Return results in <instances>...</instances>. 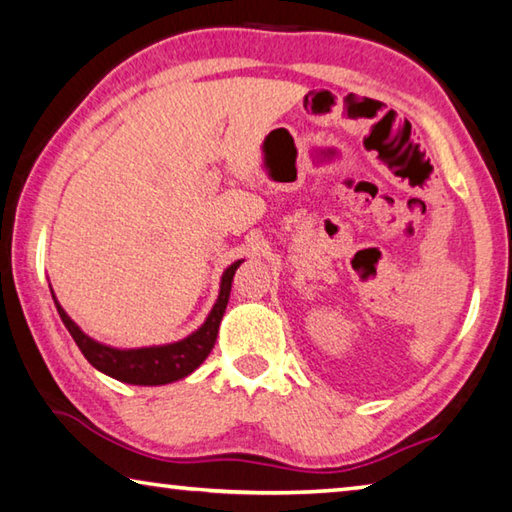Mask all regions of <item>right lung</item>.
<instances>
[{
    "mask_svg": "<svg viewBox=\"0 0 512 512\" xmlns=\"http://www.w3.org/2000/svg\"><path fill=\"white\" fill-rule=\"evenodd\" d=\"M241 262H244V259H237L235 264H230L223 271L219 298H216L212 311L205 318V323L198 327L196 332H192L180 341H173L167 345H149V348L121 350V348H112V345H103L99 341L90 339V336L67 316V311L60 307L51 284L49 289H51V296H54V305L58 309L60 320H63L67 332L72 334V339L76 341V345H79L83 357L88 359L94 368L112 379L124 381V384L162 386V384H171V381H178L187 375H192V372L207 359V354L212 352L216 336H219L221 318L230 300L232 277H235V271L241 266Z\"/></svg>",
    "mask_w": 512,
    "mask_h": 512,
    "instance_id": "1",
    "label": "right lung"
}]
</instances>
